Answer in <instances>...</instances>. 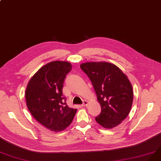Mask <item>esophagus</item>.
Segmentation results:
<instances>
[{"label":"esophagus","mask_w":161,"mask_h":161,"mask_svg":"<svg viewBox=\"0 0 161 161\" xmlns=\"http://www.w3.org/2000/svg\"><path fill=\"white\" fill-rule=\"evenodd\" d=\"M88 105V102L86 100H84V102H83V104L82 106L83 107H87Z\"/></svg>","instance_id":"esophagus-1"}]
</instances>
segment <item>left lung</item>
I'll list each match as a JSON object with an SVG mask.
<instances>
[{
  "label": "left lung",
  "mask_w": 161,
  "mask_h": 161,
  "mask_svg": "<svg viewBox=\"0 0 161 161\" xmlns=\"http://www.w3.org/2000/svg\"><path fill=\"white\" fill-rule=\"evenodd\" d=\"M80 68L92 81L102 108L96 121L108 129L119 125L128 116L133 101V87L127 76L109 62H86Z\"/></svg>",
  "instance_id": "1"
}]
</instances>
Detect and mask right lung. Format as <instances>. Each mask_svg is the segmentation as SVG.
<instances>
[{
    "label": "right lung",
    "mask_w": 161,
    "mask_h": 161,
    "mask_svg": "<svg viewBox=\"0 0 161 161\" xmlns=\"http://www.w3.org/2000/svg\"><path fill=\"white\" fill-rule=\"evenodd\" d=\"M71 69L68 62L53 61L40 68L28 83V109L36 120L51 131L66 129L76 114L77 109L69 108L62 96L64 81Z\"/></svg>",
    "instance_id": "1"
}]
</instances>
